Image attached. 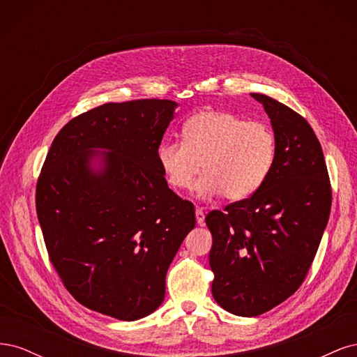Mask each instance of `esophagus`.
<instances>
[{
	"instance_id": "34e87169",
	"label": "esophagus",
	"mask_w": 357,
	"mask_h": 357,
	"mask_svg": "<svg viewBox=\"0 0 357 357\" xmlns=\"http://www.w3.org/2000/svg\"><path fill=\"white\" fill-rule=\"evenodd\" d=\"M195 215H197V222H198V225H204V219H205L204 210H202V208H197Z\"/></svg>"
}]
</instances>
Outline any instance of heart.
Wrapping results in <instances>:
<instances>
[{"label":"heart","mask_w":357,"mask_h":357,"mask_svg":"<svg viewBox=\"0 0 357 357\" xmlns=\"http://www.w3.org/2000/svg\"><path fill=\"white\" fill-rule=\"evenodd\" d=\"M183 142H165L158 147V164L177 190L197 185L198 195H220L229 201L252 197L271 174L277 158L275 134L264 122L222 110H202L181 128Z\"/></svg>","instance_id":"b5f03b06"}]
</instances>
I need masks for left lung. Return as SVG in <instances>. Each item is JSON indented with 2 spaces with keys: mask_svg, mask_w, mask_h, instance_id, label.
Masks as SVG:
<instances>
[{
  "mask_svg": "<svg viewBox=\"0 0 357 357\" xmlns=\"http://www.w3.org/2000/svg\"><path fill=\"white\" fill-rule=\"evenodd\" d=\"M277 158L264 186L207 214L213 298L241 317L282 304L304 282L331 214V183L319 139L304 117L264 93Z\"/></svg>",
  "mask_w": 357,
  "mask_h": 357,
  "instance_id": "1",
  "label": "left lung"
}]
</instances>
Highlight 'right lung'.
Instances as JSON below:
<instances>
[{
	"mask_svg": "<svg viewBox=\"0 0 357 357\" xmlns=\"http://www.w3.org/2000/svg\"><path fill=\"white\" fill-rule=\"evenodd\" d=\"M178 102H109L53 139L37 215L53 266L82 305L139 320L165 298V277L195 228L193 204L168 188L156 152Z\"/></svg>",
	"mask_w": 357,
	"mask_h": 357,
	"instance_id": "1",
	"label": "right lung"
}]
</instances>
